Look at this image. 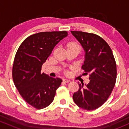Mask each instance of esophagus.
Returning a JSON list of instances; mask_svg holds the SVG:
<instances>
[{
  "mask_svg": "<svg viewBox=\"0 0 129 129\" xmlns=\"http://www.w3.org/2000/svg\"><path fill=\"white\" fill-rule=\"evenodd\" d=\"M63 81L64 82L67 83V82H71V80H69V79H63Z\"/></svg>",
  "mask_w": 129,
  "mask_h": 129,
  "instance_id": "obj_1",
  "label": "esophagus"
}]
</instances>
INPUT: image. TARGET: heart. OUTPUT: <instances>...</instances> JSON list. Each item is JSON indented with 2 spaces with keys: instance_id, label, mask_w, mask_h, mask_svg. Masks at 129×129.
<instances>
[{
  "instance_id": "obj_1",
  "label": "heart",
  "mask_w": 129,
  "mask_h": 129,
  "mask_svg": "<svg viewBox=\"0 0 129 129\" xmlns=\"http://www.w3.org/2000/svg\"><path fill=\"white\" fill-rule=\"evenodd\" d=\"M69 46H74V47H77L80 48V46L78 44H76V43H72V44H70Z\"/></svg>"
}]
</instances>
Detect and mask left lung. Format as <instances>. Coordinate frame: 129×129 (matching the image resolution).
Returning a JSON list of instances; mask_svg holds the SVG:
<instances>
[{
    "label": "left lung",
    "instance_id": "left-lung-1",
    "mask_svg": "<svg viewBox=\"0 0 129 129\" xmlns=\"http://www.w3.org/2000/svg\"><path fill=\"white\" fill-rule=\"evenodd\" d=\"M85 51L82 68L89 74L88 84H79L73 100L79 107L87 110L97 109L107 101L115 84L117 67L110 46L102 37L94 34L71 31Z\"/></svg>",
    "mask_w": 129,
    "mask_h": 129
}]
</instances>
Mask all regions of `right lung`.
I'll return each mask as SVG.
<instances>
[{"mask_svg": "<svg viewBox=\"0 0 129 129\" xmlns=\"http://www.w3.org/2000/svg\"><path fill=\"white\" fill-rule=\"evenodd\" d=\"M68 36L66 31L43 32L26 38L14 58L12 78L20 95L37 109L49 106L62 80L41 73L42 66L55 45Z\"/></svg>", "mask_w": 129, "mask_h": 129, "instance_id": "right-lung-1", "label": "right lung"}]
</instances>
